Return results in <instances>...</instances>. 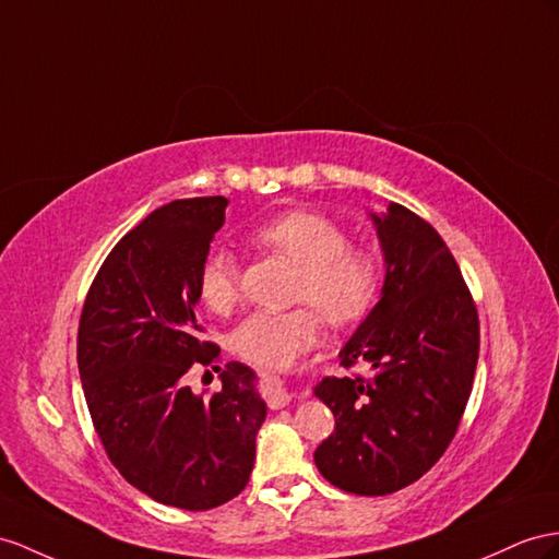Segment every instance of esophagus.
Instances as JSON below:
<instances>
[{
  "label": "esophagus",
  "instance_id": "obj_1",
  "mask_svg": "<svg viewBox=\"0 0 559 559\" xmlns=\"http://www.w3.org/2000/svg\"><path fill=\"white\" fill-rule=\"evenodd\" d=\"M264 399H266L269 408H283L285 404H290L293 396L288 394V390H285L278 380H266Z\"/></svg>",
  "mask_w": 559,
  "mask_h": 559
}]
</instances>
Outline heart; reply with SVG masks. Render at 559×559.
Listing matches in <instances>:
<instances>
[{"label":"heart","instance_id":"1","mask_svg":"<svg viewBox=\"0 0 559 559\" xmlns=\"http://www.w3.org/2000/svg\"><path fill=\"white\" fill-rule=\"evenodd\" d=\"M250 242L299 266L297 302H309L333 325L359 321L373 307L380 283L376 257L352 246L345 226L313 210H288L252 228ZM198 299L214 313L238 302V266L231 252L210 250L195 271ZM309 307L293 311H254L234 333V349L260 368H285L317 345L319 313Z\"/></svg>","mask_w":559,"mask_h":559}]
</instances>
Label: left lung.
Returning <instances> with one entry per match:
<instances>
[{"mask_svg": "<svg viewBox=\"0 0 559 559\" xmlns=\"http://www.w3.org/2000/svg\"><path fill=\"white\" fill-rule=\"evenodd\" d=\"M384 252L380 302L340 352L370 376L323 378L313 394L335 432L313 453L321 475L356 496L418 481L453 441L479 359V317L435 226L404 205L373 214Z\"/></svg>", "mask_w": 559, "mask_h": 559, "instance_id": "1", "label": "left lung"}]
</instances>
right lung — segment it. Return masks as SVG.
Wrapping results in <instances>:
<instances>
[{
    "mask_svg": "<svg viewBox=\"0 0 559 559\" xmlns=\"http://www.w3.org/2000/svg\"><path fill=\"white\" fill-rule=\"evenodd\" d=\"M226 205L224 195L171 200L124 234L78 331L82 390L110 463L141 493L181 510L217 508L246 489L266 418L246 364L228 361L212 394L183 382L191 366L219 359L195 317V271Z\"/></svg>",
    "mask_w": 559,
    "mask_h": 559,
    "instance_id": "right-lung-1",
    "label": "right lung"
}]
</instances>
